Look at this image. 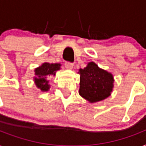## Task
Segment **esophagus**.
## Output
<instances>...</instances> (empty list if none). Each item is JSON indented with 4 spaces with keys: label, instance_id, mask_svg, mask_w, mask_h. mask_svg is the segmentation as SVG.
Returning a JSON list of instances; mask_svg holds the SVG:
<instances>
[{
    "label": "esophagus",
    "instance_id": "obj_1",
    "mask_svg": "<svg viewBox=\"0 0 146 146\" xmlns=\"http://www.w3.org/2000/svg\"><path fill=\"white\" fill-rule=\"evenodd\" d=\"M65 67L67 68V70H72L73 67V64H70V63H65Z\"/></svg>",
    "mask_w": 146,
    "mask_h": 146
}]
</instances>
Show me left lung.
<instances>
[{
	"instance_id": "1",
	"label": "left lung",
	"mask_w": 146,
	"mask_h": 146,
	"mask_svg": "<svg viewBox=\"0 0 146 146\" xmlns=\"http://www.w3.org/2000/svg\"><path fill=\"white\" fill-rule=\"evenodd\" d=\"M79 95L91 103H98L109 98L114 87L112 73L101 69L96 63H88L84 69H79Z\"/></svg>"
}]
</instances>
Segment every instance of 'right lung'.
<instances>
[{"label":"right lung","instance_id":"obj_1","mask_svg":"<svg viewBox=\"0 0 146 146\" xmlns=\"http://www.w3.org/2000/svg\"><path fill=\"white\" fill-rule=\"evenodd\" d=\"M61 64L45 62L34 69V82L37 88L42 92H48L50 88L48 78L54 76L58 70H61Z\"/></svg>","mask_w":146,"mask_h":146}]
</instances>
